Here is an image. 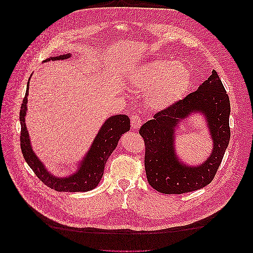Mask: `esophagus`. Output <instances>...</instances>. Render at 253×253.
<instances>
[{"instance_id":"esophagus-1","label":"esophagus","mask_w":253,"mask_h":253,"mask_svg":"<svg viewBox=\"0 0 253 253\" xmlns=\"http://www.w3.org/2000/svg\"><path fill=\"white\" fill-rule=\"evenodd\" d=\"M130 125L134 129H138L142 125V119L139 115L133 114L130 116Z\"/></svg>"}]
</instances>
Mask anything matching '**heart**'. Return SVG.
<instances>
[{
	"instance_id": "b5f03b06",
	"label": "heart",
	"mask_w": 253,
	"mask_h": 253,
	"mask_svg": "<svg viewBox=\"0 0 253 253\" xmlns=\"http://www.w3.org/2000/svg\"><path fill=\"white\" fill-rule=\"evenodd\" d=\"M133 85L145 91L146 106L154 111H163L175 105L186 93L191 74L181 62L156 59L138 67L131 76Z\"/></svg>"
}]
</instances>
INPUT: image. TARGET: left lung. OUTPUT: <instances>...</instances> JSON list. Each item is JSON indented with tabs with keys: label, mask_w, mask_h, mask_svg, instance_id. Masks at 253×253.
I'll use <instances>...</instances> for the list:
<instances>
[{
	"label": "left lung",
	"mask_w": 253,
	"mask_h": 253,
	"mask_svg": "<svg viewBox=\"0 0 253 253\" xmlns=\"http://www.w3.org/2000/svg\"><path fill=\"white\" fill-rule=\"evenodd\" d=\"M192 112H201L207 117L213 141L212 153L197 167L180 162L173 145L176 125ZM230 99L215 70L196 91L155 113L139 130L145 142L144 163L148 183L166 195L184 194L211 183L230 142Z\"/></svg>",
	"instance_id": "obj_1"
}]
</instances>
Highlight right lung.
<instances>
[{
  "label": "right lung",
  "instance_id": "right-lung-1",
  "mask_svg": "<svg viewBox=\"0 0 253 253\" xmlns=\"http://www.w3.org/2000/svg\"><path fill=\"white\" fill-rule=\"evenodd\" d=\"M71 54H62L58 56H50L45 59L47 61H59V59L70 58ZM29 94V81L26 95L23 98L19 119H20V148L23 158L30 166L41 181L54 190L76 192V191H88L97 187L100 183L104 174V169L108 158L111 155L113 150L116 148L118 141L123 134L129 130V118L126 115H114L108 118L102 126L97 137L94 138L92 145L88 152L85 154L76 173L68 177L53 176L48 172L42 162L38 159L32 149L29 133L26 126V114H27V103Z\"/></svg>",
  "mask_w": 253,
  "mask_h": 253
}]
</instances>
